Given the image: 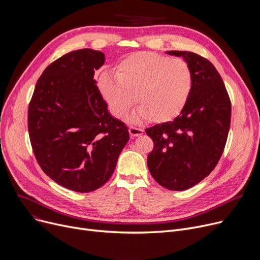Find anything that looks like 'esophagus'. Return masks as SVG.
Segmentation results:
<instances>
[{"mask_svg": "<svg viewBox=\"0 0 260 260\" xmlns=\"http://www.w3.org/2000/svg\"><path fill=\"white\" fill-rule=\"evenodd\" d=\"M128 132H129V135L131 137H138V136L142 135L143 134V129L142 128H138V127H134V126H131L128 128Z\"/></svg>", "mask_w": 260, "mask_h": 260, "instance_id": "34e87169", "label": "esophagus"}]
</instances>
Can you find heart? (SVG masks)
I'll list each match as a JSON object with an SVG mask.
<instances>
[{
    "instance_id": "heart-1",
    "label": "heart",
    "mask_w": 260,
    "mask_h": 260,
    "mask_svg": "<svg viewBox=\"0 0 260 260\" xmlns=\"http://www.w3.org/2000/svg\"><path fill=\"white\" fill-rule=\"evenodd\" d=\"M102 98L118 119L138 104L132 122H168L179 116L194 88V72L181 58L137 52L118 66L117 74L104 72L98 82Z\"/></svg>"
}]
</instances>
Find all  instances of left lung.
Returning a JSON list of instances; mask_svg holds the SVG:
<instances>
[{"label":"left lung","mask_w":260,"mask_h":260,"mask_svg":"<svg viewBox=\"0 0 260 260\" xmlns=\"http://www.w3.org/2000/svg\"><path fill=\"white\" fill-rule=\"evenodd\" d=\"M167 53L189 63L194 88L178 117L145 129L154 142L147 167L163 187L184 190L209 176L219 161L230 131L231 101L209 60L190 51Z\"/></svg>","instance_id":"left-lung-1"}]
</instances>
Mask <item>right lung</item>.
Returning <instances> with one entry per match:
<instances>
[{
  "label": "right lung",
  "mask_w": 260,
  "mask_h": 260,
  "mask_svg": "<svg viewBox=\"0 0 260 260\" xmlns=\"http://www.w3.org/2000/svg\"><path fill=\"white\" fill-rule=\"evenodd\" d=\"M104 53L90 48L68 52L48 65L28 107V133L43 172L79 193L101 187L113 175L129 139L122 121L107 111L94 71Z\"/></svg>",
  "instance_id": "obj_1"
}]
</instances>
